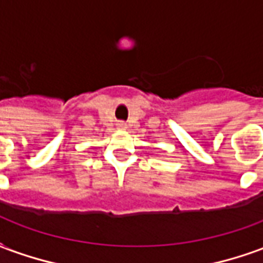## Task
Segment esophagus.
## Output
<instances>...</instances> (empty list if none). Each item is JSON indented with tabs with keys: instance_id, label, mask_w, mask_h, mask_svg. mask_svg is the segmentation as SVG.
<instances>
[{
	"instance_id": "34e87169",
	"label": "esophagus",
	"mask_w": 263,
	"mask_h": 263,
	"mask_svg": "<svg viewBox=\"0 0 263 263\" xmlns=\"http://www.w3.org/2000/svg\"><path fill=\"white\" fill-rule=\"evenodd\" d=\"M117 126H118V128H121V129H124V128H126V124L124 122V121H120V122L117 124Z\"/></svg>"
}]
</instances>
